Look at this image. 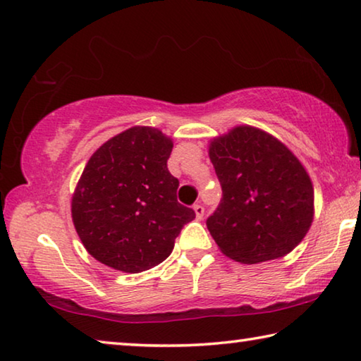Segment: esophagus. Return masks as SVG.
Returning a JSON list of instances; mask_svg holds the SVG:
<instances>
[{
    "label": "esophagus",
    "instance_id": "34e87169",
    "mask_svg": "<svg viewBox=\"0 0 361 361\" xmlns=\"http://www.w3.org/2000/svg\"><path fill=\"white\" fill-rule=\"evenodd\" d=\"M194 212H195V218H197V219H202L204 215H205V209H204V205L200 204V202L194 204Z\"/></svg>",
    "mask_w": 361,
    "mask_h": 361
}]
</instances>
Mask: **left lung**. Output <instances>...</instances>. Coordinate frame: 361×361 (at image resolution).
<instances>
[{
  "label": "left lung",
  "mask_w": 361,
  "mask_h": 361,
  "mask_svg": "<svg viewBox=\"0 0 361 361\" xmlns=\"http://www.w3.org/2000/svg\"><path fill=\"white\" fill-rule=\"evenodd\" d=\"M221 185L207 228L221 252L243 264L282 258L304 239L314 219V188L286 146L239 126L210 143Z\"/></svg>",
  "instance_id": "8db88e82"
}]
</instances>
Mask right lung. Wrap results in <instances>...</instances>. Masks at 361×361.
Here are the masks:
<instances>
[{
  "mask_svg": "<svg viewBox=\"0 0 361 361\" xmlns=\"http://www.w3.org/2000/svg\"><path fill=\"white\" fill-rule=\"evenodd\" d=\"M173 143L152 127H132L89 159L71 200L79 239L116 271L143 272L169 258L195 213L176 200L169 172Z\"/></svg>",
  "mask_w": 361,
  "mask_h": 361,
  "instance_id": "right-lung-1",
  "label": "right lung"
}]
</instances>
